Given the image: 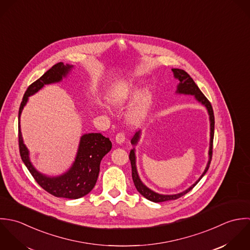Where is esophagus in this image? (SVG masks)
Returning a JSON list of instances; mask_svg holds the SVG:
<instances>
[{"label": "esophagus", "mask_w": 250, "mask_h": 250, "mask_svg": "<svg viewBox=\"0 0 250 250\" xmlns=\"http://www.w3.org/2000/svg\"><path fill=\"white\" fill-rule=\"evenodd\" d=\"M125 133L124 132H119L117 135H116V143L117 144H123L125 142Z\"/></svg>", "instance_id": "34e87169"}]
</instances>
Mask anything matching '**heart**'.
Here are the masks:
<instances>
[{"mask_svg":"<svg viewBox=\"0 0 250 250\" xmlns=\"http://www.w3.org/2000/svg\"><path fill=\"white\" fill-rule=\"evenodd\" d=\"M133 100L126 113V122L130 125L137 126L144 123L150 113L152 104V93L149 87L138 92V86L134 81H125L114 85L106 94L107 103L113 107L121 108L128 101Z\"/></svg>","mask_w":250,"mask_h":250,"instance_id":"1","label":"heart"}]
</instances>
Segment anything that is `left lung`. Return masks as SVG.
Masks as SVG:
<instances>
[{"label": "left lung", "instance_id": "1", "mask_svg": "<svg viewBox=\"0 0 250 250\" xmlns=\"http://www.w3.org/2000/svg\"><path fill=\"white\" fill-rule=\"evenodd\" d=\"M172 72L174 74V77L179 81V84H178L177 90H176V94H178V95H190V96H193L195 98V100H197L199 103H201L203 106H205V108L208 111V119H209L208 160L207 166H206L203 174L200 176L199 179L191 187H189L188 189H186L183 192L177 193V194H160V193H157V192L151 190L147 186H145L143 184V182L141 181V179H140V177L138 175L137 166H136L135 148H133L132 150H130V153H129V160H130V163H131L132 180H133L134 186H135L137 191L141 195H143L146 199L150 200V201L154 202V203H160V202H165V201H170V200L178 199V198L184 196L185 194H187L188 192H189L199 183L200 180L205 176V174L208 170V167H209V164H210V160H211V155H212V141H213V134H214V116H213L212 107H211L209 101L207 100V98L200 91L198 86L195 84L193 79L185 70L180 69V68H172ZM140 136H141V131H138V132L135 133V135L133 136V138L130 141L133 146H136L138 144V142L140 140Z\"/></svg>", "mask_w": 250, "mask_h": 250}]
</instances>
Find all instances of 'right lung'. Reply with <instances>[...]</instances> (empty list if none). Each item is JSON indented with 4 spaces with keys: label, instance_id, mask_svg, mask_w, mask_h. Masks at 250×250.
<instances>
[{
    "label": "right lung",
    "instance_id": "right-lung-1",
    "mask_svg": "<svg viewBox=\"0 0 250 250\" xmlns=\"http://www.w3.org/2000/svg\"><path fill=\"white\" fill-rule=\"evenodd\" d=\"M73 67V65L64 64L62 62L54 64L40 79L28 87L18 114L19 150L22 161L44 190L56 197L68 199H78L92 191L99 178L101 159L112 149L111 141L101 133L83 134L80 138L75 159L70 168L62 175L47 176L38 171L30 159V151L24 144L21 133L20 117L29 97L37 94L45 85L61 82Z\"/></svg>",
    "mask_w": 250,
    "mask_h": 250
}]
</instances>
